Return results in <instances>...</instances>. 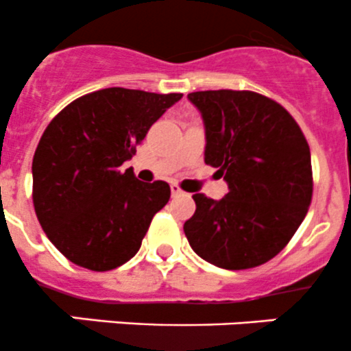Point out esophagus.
<instances>
[{"label":"esophagus","instance_id":"esophagus-1","mask_svg":"<svg viewBox=\"0 0 351 351\" xmlns=\"http://www.w3.org/2000/svg\"><path fill=\"white\" fill-rule=\"evenodd\" d=\"M171 193L172 196H179V194H182V189L177 184H171Z\"/></svg>","mask_w":351,"mask_h":351}]
</instances>
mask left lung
Masks as SVG:
<instances>
[{"label": "left lung", "mask_w": 351, "mask_h": 351, "mask_svg": "<svg viewBox=\"0 0 351 351\" xmlns=\"http://www.w3.org/2000/svg\"><path fill=\"white\" fill-rule=\"evenodd\" d=\"M187 99L206 133L204 162L228 184L220 201L196 193L184 223L199 258L223 269H249L290 242L312 199L308 143L278 102L251 90H204Z\"/></svg>", "instance_id": "1"}]
</instances>
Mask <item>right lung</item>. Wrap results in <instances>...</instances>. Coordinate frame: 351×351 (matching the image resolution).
<instances>
[{
    "label": "right lung",
    "mask_w": 351,
    "mask_h": 351,
    "mask_svg": "<svg viewBox=\"0 0 351 351\" xmlns=\"http://www.w3.org/2000/svg\"><path fill=\"white\" fill-rule=\"evenodd\" d=\"M180 97L112 86L73 100L51 121L34 154L32 199L66 259L109 271L136 254L171 187L141 182L121 165Z\"/></svg>",
    "instance_id": "obj_1"
}]
</instances>
